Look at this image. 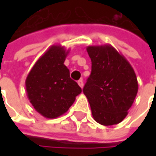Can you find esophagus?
<instances>
[{"instance_id": "obj_1", "label": "esophagus", "mask_w": 156, "mask_h": 156, "mask_svg": "<svg viewBox=\"0 0 156 156\" xmlns=\"http://www.w3.org/2000/svg\"><path fill=\"white\" fill-rule=\"evenodd\" d=\"M78 85H79L81 88L83 87V81H82V79H81V80H79V81H78Z\"/></svg>"}]
</instances>
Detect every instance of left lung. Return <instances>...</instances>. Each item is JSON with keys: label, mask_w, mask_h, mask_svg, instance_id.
<instances>
[{"label": "left lung", "mask_w": 156, "mask_h": 156, "mask_svg": "<svg viewBox=\"0 0 156 156\" xmlns=\"http://www.w3.org/2000/svg\"><path fill=\"white\" fill-rule=\"evenodd\" d=\"M91 75L83 87L95 122L103 126L122 122L138 92L135 70L109 44L88 46Z\"/></svg>", "instance_id": "1"}]
</instances>
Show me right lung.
Wrapping results in <instances>:
<instances>
[{
	"mask_svg": "<svg viewBox=\"0 0 156 156\" xmlns=\"http://www.w3.org/2000/svg\"><path fill=\"white\" fill-rule=\"evenodd\" d=\"M69 52L61 45L51 46L34 63L25 81L29 101L40 115L48 119L65 114L81 93L64 65Z\"/></svg>",
	"mask_w": 156,
	"mask_h": 156,
	"instance_id": "add662e5",
	"label": "right lung"
}]
</instances>
